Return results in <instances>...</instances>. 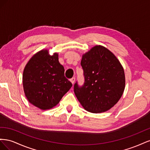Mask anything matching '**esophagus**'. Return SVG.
Here are the masks:
<instances>
[{"label":"esophagus","instance_id":"obj_1","mask_svg":"<svg viewBox=\"0 0 150 150\" xmlns=\"http://www.w3.org/2000/svg\"><path fill=\"white\" fill-rule=\"evenodd\" d=\"M75 79H76V78H74V77H73V78H72L71 79H70V81L72 83V84H73L74 83V82H75Z\"/></svg>","mask_w":150,"mask_h":150}]
</instances>
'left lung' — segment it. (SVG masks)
I'll list each match as a JSON object with an SVG mask.
<instances>
[{"instance_id":"obj_1","label":"left lung","mask_w":150,"mask_h":150,"mask_svg":"<svg viewBox=\"0 0 150 150\" xmlns=\"http://www.w3.org/2000/svg\"><path fill=\"white\" fill-rule=\"evenodd\" d=\"M84 83L74 86L76 96L84 110L93 113L107 111L121 98L125 87L123 67L115 54L96 46L83 55Z\"/></svg>"}]
</instances>
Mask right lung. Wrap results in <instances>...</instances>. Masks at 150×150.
<instances>
[{
    "label": "right lung",
    "mask_w": 150,
    "mask_h": 150,
    "mask_svg": "<svg viewBox=\"0 0 150 150\" xmlns=\"http://www.w3.org/2000/svg\"><path fill=\"white\" fill-rule=\"evenodd\" d=\"M22 83L28 100L42 110L56 106L72 86L64 76L58 54L50 56L46 49L30 58L24 69Z\"/></svg>",
    "instance_id": "obj_1"
}]
</instances>
